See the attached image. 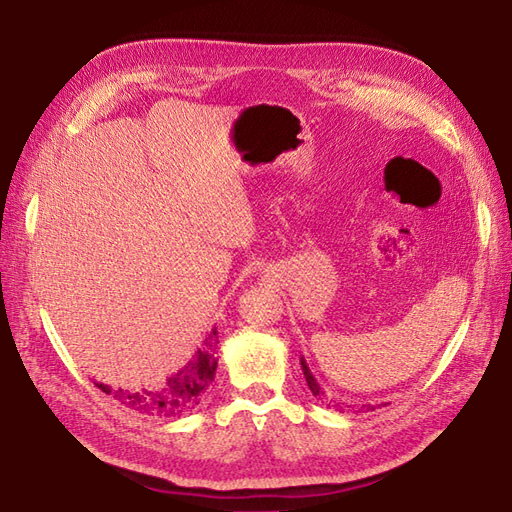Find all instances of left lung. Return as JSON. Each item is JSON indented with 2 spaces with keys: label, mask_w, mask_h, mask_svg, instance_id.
<instances>
[{
  "label": "left lung",
  "mask_w": 512,
  "mask_h": 512,
  "mask_svg": "<svg viewBox=\"0 0 512 512\" xmlns=\"http://www.w3.org/2000/svg\"><path fill=\"white\" fill-rule=\"evenodd\" d=\"M299 363H302V371H304V378H306V384H308L310 393H313V395L317 397V400H319L321 404H326L328 408L339 410V413H360V408H356V406H347V404L336 402V400H332V397H328L326 393H323V389H321V386L317 384V380L313 378V373H310V369H308V365H306V360L302 358V360H299Z\"/></svg>",
  "instance_id": "left-lung-1"
}]
</instances>
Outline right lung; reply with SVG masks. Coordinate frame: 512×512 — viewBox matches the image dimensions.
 <instances>
[{
  "instance_id": "1",
  "label": "right lung",
  "mask_w": 512,
  "mask_h": 512,
  "mask_svg": "<svg viewBox=\"0 0 512 512\" xmlns=\"http://www.w3.org/2000/svg\"><path fill=\"white\" fill-rule=\"evenodd\" d=\"M217 330L210 332L202 347L195 352L193 360H189L176 376H171L165 386L152 391H123V389H110L108 384H97V389H102L106 395H112L117 402H121L126 408L136 410L149 417L171 419L189 413L206 393L210 382L215 380L217 371Z\"/></svg>"
}]
</instances>
